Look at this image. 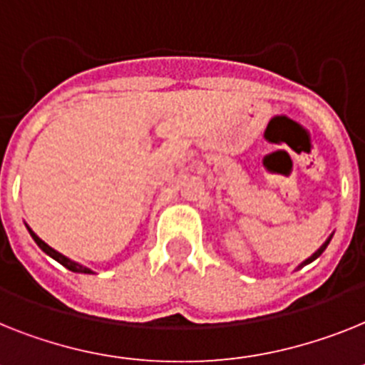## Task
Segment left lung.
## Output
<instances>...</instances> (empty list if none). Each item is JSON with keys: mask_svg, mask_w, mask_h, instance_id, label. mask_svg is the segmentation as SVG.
<instances>
[{"mask_svg": "<svg viewBox=\"0 0 365 365\" xmlns=\"http://www.w3.org/2000/svg\"><path fill=\"white\" fill-rule=\"evenodd\" d=\"M330 240H332V235H330L329 240L324 241V243H323V245H321L319 249H317V250H315V252H314V254H312L310 258H308V259H304V262H302V263H301V265H299V269H301V267H302V265H308V263H312V262H314V259H317V258H319L321 254H323V252H324V249H327V247H329Z\"/></svg>", "mask_w": 365, "mask_h": 365, "instance_id": "1", "label": "left lung"}]
</instances>
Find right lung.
Masks as SVG:
<instances>
[{
	"instance_id": "right-lung-1",
	"label": "right lung",
	"mask_w": 365,
	"mask_h": 365,
	"mask_svg": "<svg viewBox=\"0 0 365 365\" xmlns=\"http://www.w3.org/2000/svg\"><path fill=\"white\" fill-rule=\"evenodd\" d=\"M27 230H29V234H31V237H33V240H35V243L38 245V247H41V249L44 250V252L48 254V256H50V258H53L55 262H59L61 265H63V267H66V269H68V271H72V272H83V274H94L93 269L85 267V265H81V263L73 262V259L66 258L64 254H61V252H57V250H55V249H51L50 245L44 243V241H42L41 237H38V235H36L31 228H29V226H27Z\"/></svg>"
}]
</instances>
